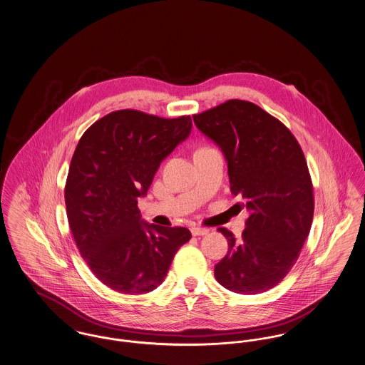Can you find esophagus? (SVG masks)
<instances>
[{"label":"esophagus","instance_id":"obj_1","mask_svg":"<svg viewBox=\"0 0 365 365\" xmlns=\"http://www.w3.org/2000/svg\"><path fill=\"white\" fill-rule=\"evenodd\" d=\"M208 232V228H204V227H191V234H192L194 237H200V235H207Z\"/></svg>","mask_w":365,"mask_h":365}]
</instances>
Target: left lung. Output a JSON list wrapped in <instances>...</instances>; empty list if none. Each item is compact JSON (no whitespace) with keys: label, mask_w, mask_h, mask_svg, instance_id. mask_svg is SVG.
Wrapping results in <instances>:
<instances>
[{"label":"left lung","mask_w":365,"mask_h":365,"mask_svg":"<svg viewBox=\"0 0 365 365\" xmlns=\"http://www.w3.org/2000/svg\"><path fill=\"white\" fill-rule=\"evenodd\" d=\"M197 128L226 157L230 189L249 217L241 241H228L215 278L234 293L259 294L293 268L312 226L313 186L307 160L290 130L260 106L228 100L192 116Z\"/></svg>","instance_id":"1"}]
</instances>
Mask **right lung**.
<instances>
[{
	"mask_svg": "<svg viewBox=\"0 0 365 365\" xmlns=\"http://www.w3.org/2000/svg\"><path fill=\"white\" fill-rule=\"evenodd\" d=\"M190 116L164 119L140 110H115L91 124L71 160L67 217L91 272L122 294H143L163 283L185 227L143 223L146 195L161 161L190 135Z\"/></svg>",
	"mask_w": 365,
	"mask_h": 365,
	"instance_id": "right-lung-1",
	"label": "right lung"
}]
</instances>
